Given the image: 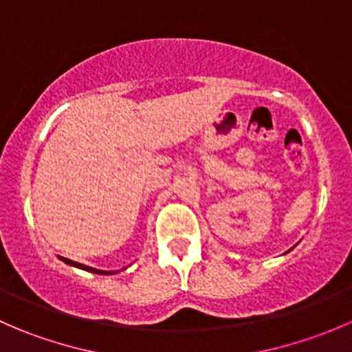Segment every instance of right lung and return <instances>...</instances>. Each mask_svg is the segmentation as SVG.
I'll list each match as a JSON object with an SVG mask.
<instances>
[{
  "instance_id": "1",
  "label": "right lung",
  "mask_w": 352,
  "mask_h": 352,
  "mask_svg": "<svg viewBox=\"0 0 352 352\" xmlns=\"http://www.w3.org/2000/svg\"><path fill=\"white\" fill-rule=\"evenodd\" d=\"M61 258H63V261L66 262V264H71V265H74V267L85 269V271H88V272H94V274H112V272H109V271H98V269L88 267V265H83V264H78V262H73V261H69V258H65V257H61Z\"/></svg>"
}]
</instances>
